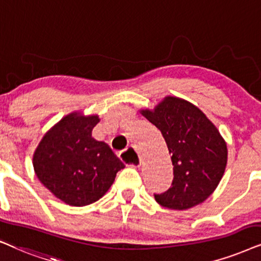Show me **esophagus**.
Instances as JSON below:
<instances>
[{
	"label": "esophagus",
	"mask_w": 261,
	"mask_h": 261,
	"mask_svg": "<svg viewBox=\"0 0 261 261\" xmlns=\"http://www.w3.org/2000/svg\"><path fill=\"white\" fill-rule=\"evenodd\" d=\"M119 156H120L121 161H124L127 166H131V167H140L141 166L140 155L137 154V151L135 150L133 147H128L125 150L120 151Z\"/></svg>",
	"instance_id": "1"
}]
</instances>
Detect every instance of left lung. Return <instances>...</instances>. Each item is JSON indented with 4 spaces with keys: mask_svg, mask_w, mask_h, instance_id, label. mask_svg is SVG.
I'll return each mask as SVG.
<instances>
[{
    "mask_svg": "<svg viewBox=\"0 0 261 261\" xmlns=\"http://www.w3.org/2000/svg\"><path fill=\"white\" fill-rule=\"evenodd\" d=\"M141 114L160 130L173 165L172 184L165 193L154 194L156 202L179 211L203 202L218 187L227 163L218 128L196 106L174 96Z\"/></svg>",
    "mask_w": 261,
    "mask_h": 261,
    "instance_id": "1",
    "label": "left lung"
}]
</instances>
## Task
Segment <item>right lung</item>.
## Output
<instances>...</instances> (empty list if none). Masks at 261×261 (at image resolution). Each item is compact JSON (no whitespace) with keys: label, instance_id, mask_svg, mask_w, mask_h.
<instances>
[{"label":"right lung","instance_id":"obj_1","mask_svg":"<svg viewBox=\"0 0 261 261\" xmlns=\"http://www.w3.org/2000/svg\"><path fill=\"white\" fill-rule=\"evenodd\" d=\"M98 115H66L39 142L35 173L53 195L70 206H87L107 193L125 165L105 142L92 138Z\"/></svg>","mask_w":261,"mask_h":261}]
</instances>
